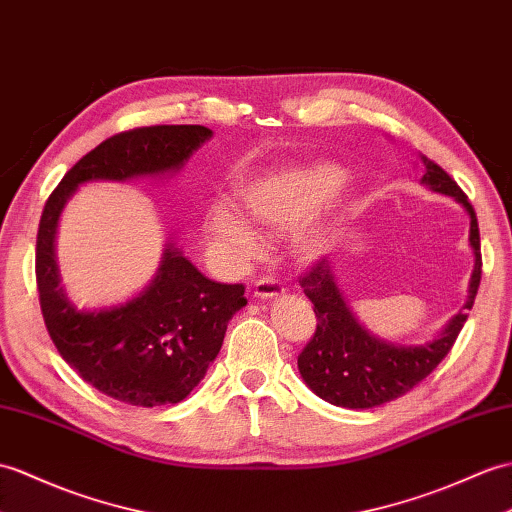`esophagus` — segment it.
Instances as JSON below:
<instances>
[{
  "instance_id": "34e87169",
  "label": "esophagus",
  "mask_w": 512,
  "mask_h": 512,
  "mask_svg": "<svg viewBox=\"0 0 512 512\" xmlns=\"http://www.w3.org/2000/svg\"><path fill=\"white\" fill-rule=\"evenodd\" d=\"M257 299H277V296H281L285 292L283 283L275 277H259L255 281V288H253Z\"/></svg>"
}]
</instances>
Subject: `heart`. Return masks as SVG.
<instances>
[{"label": "heart", "mask_w": 512, "mask_h": 512, "mask_svg": "<svg viewBox=\"0 0 512 512\" xmlns=\"http://www.w3.org/2000/svg\"><path fill=\"white\" fill-rule=\"evenodd\" d=\"M344 170L336 163H305L248 181L237 192V202L249 222L268 229H292L338 194ZM209 231L237 264H246L259 253V237L251 224L229 205H216L209 216ZM334 237V222L325 220L305 229L296 244L301 253L316 255Z\"/></svg>", "instance_id": "1"}]
</instances>
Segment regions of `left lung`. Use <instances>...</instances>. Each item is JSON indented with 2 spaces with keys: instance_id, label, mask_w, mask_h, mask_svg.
<instances>
[{
  "instance_id": "8db88e82",
  "label": "left lung",
  "mask_w": 512,
  "mask_h": 512,
  "mask_svg": "<svg viewBox=\"0 0 512 512\" xmlns=\"http://www.w3.org/2000/svg\"><path fill=\"white\" fill-rule=\"evenodd\" d=\"M425 174L421 183L432 192L456 198L471 218L469 244L475 266L469 281V296L462 310L449 320L434 340L425 344H395L373 336L353 316L349 303L336 283L329 259L318 264L301 279V288L314 303L316 331L299 355V373L320 399L349 410L377 408L399 399L430 375L454 347L462 325L467 323L475 294L480 288L482 257L478 218L465 192L441 165L421 154Z\"/></svg>"
}]
</instances>
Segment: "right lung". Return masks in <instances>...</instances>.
Here are the masks:
<instances>
[{"label": "right lung", "mask_w": 512, "mask_h": 512, "mask_svg": "<svg viewBox=\"0 0 512 512\" xmlns=\"http://www.w3.org/2000/svg\"><path fill=\"white\" fill-rule=\"evenodd\" d=\"M205 126H146L85 154L47 198L37 233V288L45 327L63 360L106 397L154 408L183 401L220 353L227 325L246 305L244 285L218 283L172 240L157 275L133 299L78 310L58 275L54 242L67 200L85 183L176 174L211 139Z\"/></svg>", "instance_id": "add662e5"}]
</instances>
